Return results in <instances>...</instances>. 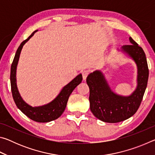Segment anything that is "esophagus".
Segmentation results:
<instances>
[{
	"label": "esophagus",
	"instance_id": "1",
	"mask_svg": "<svg viewBox=\"0 0 155 155\" xmlns=\"http://www.w3.org/2000/svg\"><path fill=\"white\" fill-rule=\"evenodd\" d=\"M89 73H90V70H83L82 72V75H83V80H85L86 78H87V75L89 74Z\"/></svg>",
	"mask_w": 155,
	"mask_h": 155
}]
</instances>
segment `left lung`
Masks as SVG:
<instances>
[{
  "label": "left lung",
  "instance_id": "8db88e82",
  "mask_svg": "<svg viewBox=\"0 0 155 155\" xmlns=\"http://www.w3.org/2000/svg\"><path fill=\"white\" fill-rule=\"evenodd\" d=\"M129 41L131 44L122 46L119 51L137 65V87L130 95L121 96L114 92L101 70L90 73L86 79L90 88L91 111L104 122L117 123L133 116L140 107L147 87L149 71L145 52L130 37Z\"/></svg>",
  "mask_w": 155,
  "mask_h": 155
}]
</instances>
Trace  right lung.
<instances>
[{"label": "right lung", "mask_w": 155, "mask_h": 155, "mask_svg": "<svg viewBox=\"0 0 155 155\" xmlns=\"http://www.w3.org/2000/svg\"><path fill=\"white\" fill-rule=\"evenodd\" d=\"M38 30L33 31L28 38L23 41L18 47L15 52L14 61L11 66V74H10V81H11V87L13 98L18 109L23 114L29 117L30 119L38 122H48L58 118L65 111L69 96L73 90L79 85L83 80L82 74L77 75L74 79H72L66 85H65L57 97L51 102L46 104L38 107H32L27 104L22 99L18 90L16 83V70L20 54L23 46L26 42L30 40L35 32Z\"/></svg>", "instance_id": "obj_1"}]
</instances>
